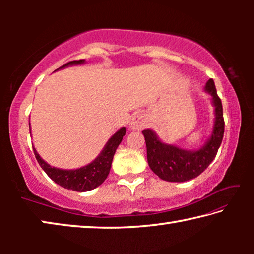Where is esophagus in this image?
Wrapping results in <instances>:
<instances>
[{
    "mask_svg": "<svg viewBox=\"0 0 254 254\" xmlns=\"http://www.w3.org/2000/svg\"><path fill=\"white\" fill-rule=\"evenodd\" d=\"M147 118H145L143 114H136L131 119L128 127H130V130L133 131L142 130V128H144L145 126H147Z\"/></svg>",
    "mask_w": 254,
    "mask_h": 254,
    "instance_id": "obj_1",
    "label": "esophagus"
}]
</instances>
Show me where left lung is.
<instances>
[{"label": "left lung", "instance_id": "8db88e82", "mask_svg": "<svg viewBox=\"0 0 254 254\" xmlns=\"http://www.w3.org/2000/svg\"><path fill=\"white\" fill-rule=\"evenodd\" d=\"M204 91L209 94L214 106V122L210 135L204 144L196 150L180 148L166 143L159 139L157 133L147 128L142 131L147 144V159L150 169L166 182L183 183L199 176L216 157L224 134L223 107L213 79H208Z\"/></svg>", "mask_w": 254, "mask_h": 254}]
</instances>
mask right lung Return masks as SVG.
<instances>
[{
    "instance_id": "add662e5",
    "label": "right lung",
    "mask_w": 254,
    "mask_h": 254,
    "mask_svg": "<svg viewBox=\"0 0 254 254\" xmlns=\"http://www.w3.org/2000/svg\"><path fill=\"white\" fill-rule=\"evenodd\" d=\"M85 63V59L74 60V62L67 63L66 65L62 66L56 70L64 69V68H67L69 66L83 65ZM29 127L30 130H31L30 122ZM126 131L127 130L124 127L118 130L109 140H107L104 148H103L100 154H98L92 162H89L88 165L80 167V168L77 169H62L50 166L48 162L45 161L44 159L40 157V154L38 153L33 145L34 156H36L38 163H39L41 168L45 170V173L48 175L56 184H58L59 186L66 189H71V190L74 191H88L100 186V185H102L103 182L107 178V176H109L111 170L114 153L117 151L119 144L121 143L123 136L126 135Z\"/></svg>"
}]
</instances>
